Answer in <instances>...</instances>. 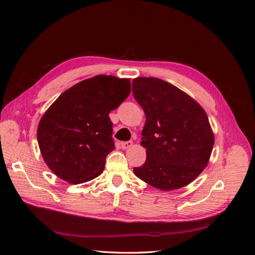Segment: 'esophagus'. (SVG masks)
<instances>
[{"instance_id": "obj_1", "label": "esophagus", "mask_w": 255, "mask_h": 255, "mask_svg": "<svg viewBox=\"0 0 255 255\" xmlns=\"http://www.w3.org/2000/svg\"><path fill=\"white\" fill-rule=\"evenodd\" d=\"M132 145H133V141H130V140L129 141H125V142L121 143V148L127 150V149H129Z\"/></svg>"}]
</instances>
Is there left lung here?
<instances>
[{
    "mask_svg": "<svg viewBox=\"0 0 255 255\" xmlns=\"http://www.w3.org/2000/svg\"><path fill=\"white\" fill-rule=\"evenodd\" d=\"M133 96L145 115L140 144L146 149V159L134 168L135 175L159 190L186 186L204 170L214 146L205 111L157 78L134 79Z\"/></svg>",
    "mask_w": 255,
    "mask_h": 255,
    "instance_id": "8db88e82",
    "label": "left lung"
}]
</instances>
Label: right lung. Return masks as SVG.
<instances>
[{"instance_id": "right-lung-1", "label": "right lung", "mask_w": 255, "mask_h": 255, "mask_svg": "<svg viewBox=\"0 0 255 255\" xmlns=\"http://www.w3.org/2000/svg\"><path fill=\"white\" fill-rule=\"evenodd\" d=\"M130 92L129 79L100 74L64 91L42 116L37 139L53 173L71 184L91 181L104 170L113 150L109 114Z\"/></svg>"}]
</instances>
